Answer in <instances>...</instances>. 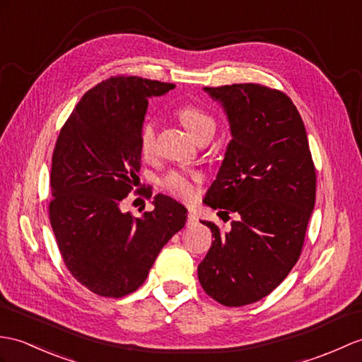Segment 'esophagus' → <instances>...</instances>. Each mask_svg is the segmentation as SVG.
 <instances>
[{
    "mask_svg": "<svg viewBox=\"0 0 362 362\" xmlns=\"http://www.w3.org/2000/svg\"><path fill=\"white\" fill-rule=\"evenodd\" d=\"M197 223V216L194 213H189L187 217V225H194Z\"/></svg>",
    "mask_w": 362,
    "mask_h": 362,
    "instance_id": "1",
    "label": "esophagus"
}]
</instances>
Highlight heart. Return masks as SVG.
<instances>
[{
	"instance_id": "obj_1",
	"label": "heart",
	"mask_w": 362,
	"mask_h": 362,
	"mask_svg": "<svg viewBox=\"0 0 362 362\" xmlns=\"http://www.w3.org/2000/svg\"><path fill=\"white\" fill-rule=\"evenodd\" d=\"M179 119L187 126L188 131L196 139L205 132H214L216 120L214 117L205 111L204 107L196 105H183L177 111ZM157 143V122L156 119H146L140 126L139 132V148L143 157H151L156 153ZM200 175L196 173L171 171L162 179V187L170 194L182 200H191L196 194V183L200 182Z\"/></svg>"
}]
</instances>
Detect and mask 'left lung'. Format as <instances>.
Returning <instances> with one entry per match:
<instances>
[{
  "label": "left lung",
  "mask_w": 362,
  "mask_h": 362,
  "mask_svg": "<svg viewBox=\"0 0 362 362\" xmlns=\"http://www.w3.org/2000/svg\"><path fill=\"white\" fill-rule=\"evenodd\" d=\"M228 115L231 141L205 204L239 221L197 267L208 296L226 307L268 296L295 267L316 199V171L304 122L282 90L259 83L205 88Z\"/></svg>",
  "instance_id": "left-lung-1"
}]
</instances>
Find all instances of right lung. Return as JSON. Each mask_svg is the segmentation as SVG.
<instances>
[{
  "instance_id": "1",
  "label": "right lung",
  "mask_w": 362,
  "mask_h": 362,
  "mask_svg": "<svg viewBox=\"0 0 362 362\" xmlns=\"http://www.w3.org/2000/svg\"><path fill=\"white\" fill-rule=\"evenodd\" d=\"M173 83L115 75L89 89L57 139L49 221L67 270L88 290L123 298L146 281L157 255L187 222V208L163 194L141 217L120 204L139 183V132L148 97ZM151 197L149 189H137Z\"/></svg>"
}]
</instances>
